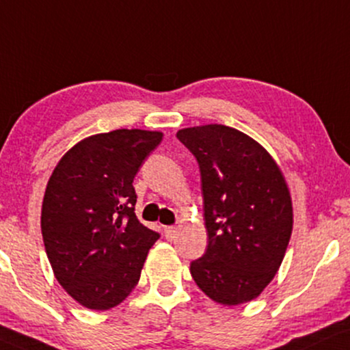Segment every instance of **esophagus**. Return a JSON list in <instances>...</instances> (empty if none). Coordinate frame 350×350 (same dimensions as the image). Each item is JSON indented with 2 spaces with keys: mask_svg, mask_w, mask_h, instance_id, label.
<instances>
[{
  "mask_svg": "<svg viewBox=\"0 0 350 350\" xmlns=\"http://www.w3.org/2000/svg\"><path fill=\"white\" fill-rule=\"evenodd\" d=\"M163 234H165V239L167 240H174L175 235H176V228L172 227V226H168V227L163 228Z\"/></svg>",
  "mask_w": 350,
  "mask_h": 350,
  "instance_id": "obj_1",
  "label": "esophagus"
}]
</instances>
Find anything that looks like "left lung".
Segmentation results:
<instances>
[{
    "label": "left lung",
    "mask_w": 350,
    "mask_h": 350,
    "mask_svg": "<svg viewBox=\"0 0 350 350\" xmlns=\"http://www.w3.org/2000/svg\"><path fill=\"white\" fill-rule=\"evenodd\" d=\"M180 142L201 172L208 248L189 273L209 299H256L278 273L292 234V201L282 172L256 141L224 124L185 128Z\"/></svg>",
    "instance_id": "obj_1"
}]
</instances>
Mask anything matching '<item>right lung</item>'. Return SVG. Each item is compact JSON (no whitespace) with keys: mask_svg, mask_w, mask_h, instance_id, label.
<instances>
[{"mask_svg":"<svg viewBox=\"0 0 350 350\" xmlns=\"http://www.w3.org/2000/svg\"><path fill=\"white\" fill-rule=\"evenodd\" d=\"M162 136L144 129L89 136L50 176L42 204L45 252L55 278L85 308L122 304L161 237L137 221L133 180Z\"/></svg>","mask_w":350,"mask_h":350,"instance_id":"1","label":"right lung"}]
</instances>
